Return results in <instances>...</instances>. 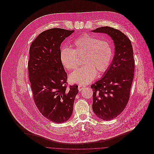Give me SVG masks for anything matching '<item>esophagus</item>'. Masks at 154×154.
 Instances as JSON below:
<instances>
[{
	"instance_id": "34e87169",
	"label": "esophagus",
	"mask_w": 154,
	"mask_h": 154,
	"mask_svg": "<svg viewBox=\"0 0 154 154\" xmlns=\"http://www.w3.org/2000/svg\"><path fill=\"white\" fill-rule=\"evenodd\" d=\"M85 86L84 85H78V89H79V91H81L82 89H84V88L85 87Z\"/></svg>"
}]
</instances>
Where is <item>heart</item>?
Instances as JSON below:
<instances>
[{
    "instance_id": "obj_1",
    "label": "heart",
    "mask_w": 154,
    "mask_h": 154,
    "mask_svg": "<svg viewBox=\"0 0 154 154\" xmlns=\"http://www.w3.org/2000/svg\"><path fill=\"white\" fill-rule=\"evenodd\" d=\"M73 49L62 48L60 56L62 65L68 70H76L79 65V57H84L85 66L70 75V82L85 84L94 80L97 73L101 74L108 70L113 57L109 41L85 33L73 41Z\"/></svg>"
}]
</instances>
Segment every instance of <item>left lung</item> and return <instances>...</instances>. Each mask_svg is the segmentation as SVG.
Here are the masks:
<instances>
[{"label":"left lung","mask_w":154,"mask_h":154,"mask_svg":"<svg viewBox=\"0 0 154 154\" xmlns=\"http://www.w3.org/2000/svg\"><path fill=\"white\" fill-rule=\"evenodd\" d=\"M110 35L115 45V54L103 78L92 84V110L100 119L110 120L126 107L134 77V59L129 38L119 29L110 26L92 31Z\"/></svg>","instance_id":"obj_1"}]
</instances>
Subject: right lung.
I'll list each match as a JSON object with an SVG mask.
<instances>
[{
	"mask_svg": "<svg viewBox=\"0 0 154 154\" xmlns=\"http://www.w3.org/2000/svg\"><path fill=\"white\" fill-rule=\"evenodd\" d=\"M74 30L55 28L45 30L32 42L28 62L29 80L34 103L49 120L61 123L71 116L78 86L67 84L60 60V45Z\"/></svg>",
	"mask_w": 154,
	"mask_h": 154,
	"instance_id": "1",
	"label": "right lung"
}]
</instances>
